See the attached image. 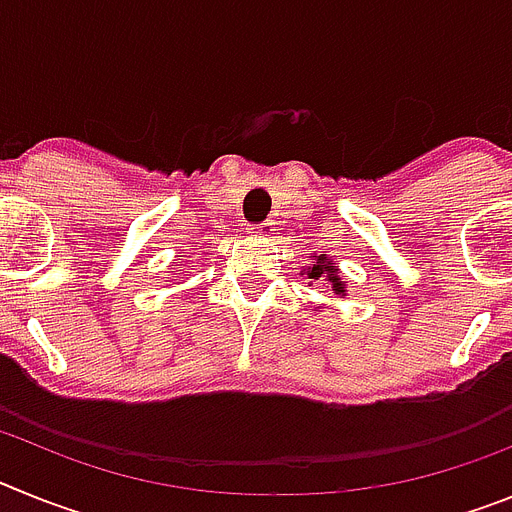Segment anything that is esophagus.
<instances>
[{
  "mask_svg": "<svg viewBox=\"0 0 512 512\" xmlns=\"http://www.w3.org/2000/svg\"><path fill=\"white\" fill-rule=\"evenodd\" d=\"M251 230H256V235L271 238V235H274V223H261V225H256V228H251Z\"/></svg>",
  "mask_w": 512,
  "mask_h": 512,
  "instance_id": "esophagus-1",
  "label": "esophagus"
}]
</instances>
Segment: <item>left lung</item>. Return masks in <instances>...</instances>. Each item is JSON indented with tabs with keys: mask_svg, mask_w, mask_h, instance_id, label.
I'll list each match as a JSON object with an SVG mask.
<instances>
[{
	"mask_svg": "<svg viewBox=\"0 0 512 512\" xmlns=\"http://www.w3.org/2000/svg\"><path fill=\"white\" fill-rule=\"evenodd\" d=\"M302 271L307 274V279H325V282L330 284V292H333L336 297L348 295L346 282L341 279V269H338V266H333V259H330L328 253H315V256H312V264L305 266Z\"/></svg>",
	"mask_w": 512,
	"mask_h": 512,
	"instance_id": "1",
	"label": "left lung"
}]
</instances>
